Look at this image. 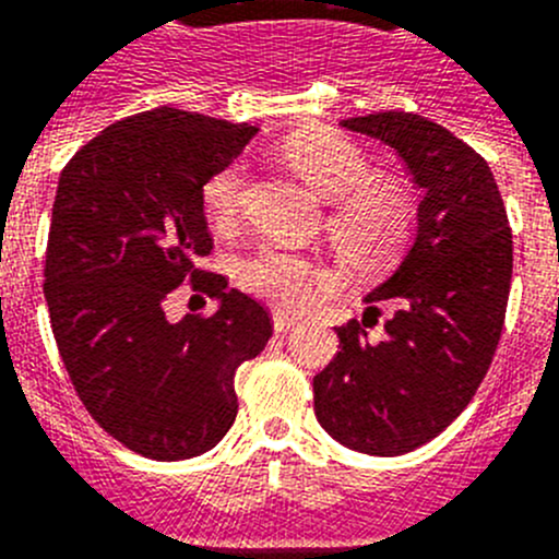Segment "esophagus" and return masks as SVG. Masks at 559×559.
Segmentation results:
<instances>
[{
  "label": "esophagus",
  "mask_w": 559,
  "mask_h": 559,
  "mask_svg": "<svg viewBox=\"0 0 559 559\" xmlns=\"http://www.w3.org/2000/svg\"><path fill=\"white\" fill-rule=\"evenodd\" d=\"M295 326H298V318H293V314H286V312H273L275 332H289V329Z\"/></svg>",
  "instance_id": "1"
}]
</instances>
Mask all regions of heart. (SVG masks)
Returning a JSON list of instances; mask_svg holds the SVG:
<instances>
[{"mask_svg": "<svg viewBox=\"0 0 559 559\" xmlns=\"http://www.w3.org/2000/svg\"><path fill=\"white\" fill-rule=\"evenodd\" d=\"M284 157L309 188L334 202L326 230L340 252L373 261L405 241L414 216L411 197L400 182L371 177V163L360 145L334 132H300L284 143ZM245 179V163H230L207 177L202 199L211 222L227 225L239 213ZM239 281L275 307L304 309L318 286H326L329 275L304 255L259 247L239 264Z\"/></svg>", "mask_w": 559, "mask_h": 559, "instance_id": "b5f03b06", "label": "heart"}]
</instances>
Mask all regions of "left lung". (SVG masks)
I'll return each mask as SVG.
<instances>
[{
  "label": "left lung",
  "instance_id": "1",
  "mask_svg": "<svg viewBox=\"0 0 559 559\" xmlns=\"http://www.w3.org/2000/svg\"><path fill=\"white\" fill-rule=\"evenodd\" d=\"M380 140L421 191L414 241L366 295V314L394 309L373 340L357 320L314 377V416L343 448L402 455L469 405L498 348L512 281V233L487 159L411 111L340 120Z\"/></svg>",
  "mask_w": 559,
  "mask_h": 559
}]
</instances>
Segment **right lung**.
<instances>
[{
  "label": "right lung",
  "mask_w": 559,
  "mask_h": 559,
  "mask_svg": "<svg viewBox=\"0 0 559 559\" xmlns=\"http://www.w3.org/2000/svg\"><path fill=\"white\" fill-rule=\"evenodd\" d=\"M259 134L159 106L111 123L58 179L45 298L78 396L134 453L182 461L236 421V371L273 337L259 300L199 270L213 241L207 177ZM217 300L211 319L174 324L164 298L182 280Z\"/></svg>",
  "instance_id": "1"
}]
</instances>
